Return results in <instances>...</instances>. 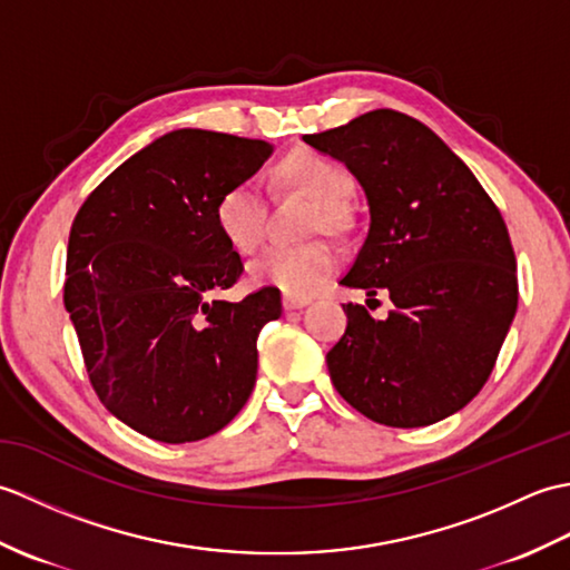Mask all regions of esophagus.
Here are the masks:
<instances>
[{
	"instance_id": "34e87169",
	"label": "esophagus",
	"mask_w": 570,
	"mask_h": 570,
	"mask_svg": "<svg viewBox=\"0 0 570 570\" xmlns=\"http://www.w3.org/2000/svg\"><path fill=\"white\" fill-rule=\"evenodd\" d=\"M308 304H311V298H306V296H284V308L286 311H298V308H304Z\"/></svg>"
}]
</instances>
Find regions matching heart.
<instances>
[{"instance_id": "obj_1", "label": "heart", "mask_w": 570, "mask_h": 570, "mask_svg": "<svg viewBox=\"0 0 570 570\" xmlns=\"http://www.w3.org/2000/svg\"><path fill=\"white\" fill-rule=\"evenodd\" d=\"M282 171L288 184L316 198L325 217L321 225H333L341 208L353 193V176L341 164L313 151H294L286 156ZM215 223L233 249L249 254L262 247L269 223V205L257 178H242L223 190L215 205ZM337 269V252L325 242L311 245H274L249 266L254 284L282 288L286 296H311Z\"/></svg>"}]
</instances>
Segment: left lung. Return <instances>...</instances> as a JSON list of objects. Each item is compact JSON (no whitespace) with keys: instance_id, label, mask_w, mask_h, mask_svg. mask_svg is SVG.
<instances>
[{"instance_id":"obj_1","label":"left lung","mask_w":570,"mask_h":570,"mask_svg":"<svg viewBox=\"0 0 570 570\" xmlns=\"http://www.w3.org/2000/svg\"><path fill=\"white\" fill-rule=\"evenodd\" d=\"M370 205L343 286L390 294L384 321L347 304L331 353L337 394L384 426L419 429L463 409L498 362L517 313V259L502 213L470 168L419 119L372 110L321 135Z\"/></svg>"}]
</instances>
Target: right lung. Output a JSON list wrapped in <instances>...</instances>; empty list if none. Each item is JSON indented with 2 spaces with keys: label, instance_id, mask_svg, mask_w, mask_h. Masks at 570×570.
I'll return each instance as SVG.
<instances>
[{
  "label": "right lung",
  "instance_id": "right-lung-1",
  "mask_svg": "<svg viewBox=\"0 0 570 570\" xmlns=\"http://www.w3.org/2000/svg\"><path fill=\"white\" fill-rule=\"evenodd\" d=\"M272 144L208 129L151 141L72 220L63 301L105 409L161 443L225 429L257 380V337L282 316L274 286L217 298L245 272L215 223L223 190Z\"/></svg>",
  "mask_w": 570,
  "mask_h": 570
}]
</instances>
